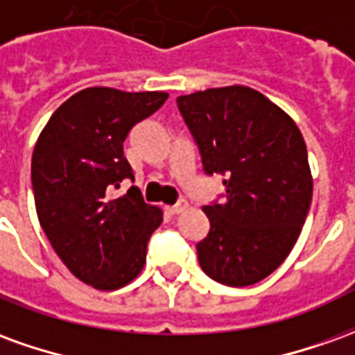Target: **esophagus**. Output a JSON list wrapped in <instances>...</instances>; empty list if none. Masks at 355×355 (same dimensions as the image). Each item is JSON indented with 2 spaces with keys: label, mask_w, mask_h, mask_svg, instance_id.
<instances>
[{
  "label": "esophagus",
  "mask_w": 355,
  "mask_h": 355,
  "mask_svg": "<svg viewBox=\"0 0 355 355\" xmlns=\"http://www.w3.org/2000/svg\"><path fill=\"white\" fill-rule=\"evenodd\" d=\"M188 207V201L186 200H178L175 205H171V207H167V213L169 215H178V213H182L184 209Z\"/></svg>",
  "instance_id": "1"
}]
</instances>
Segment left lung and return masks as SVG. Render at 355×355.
Listing matches in <instances>:
<instances>
[{
    "instance_id": "8db88e82",
    "label": "left lung",
    "mask_w": 355,
    "mask_h": 355,
    "mask_svg": "<svg viewBox=\"0 0 355 355\" xmlns=\"http://www.w3.org/2000/svg\"><path fill=\"white\" fill-rule=\"evenodd\" d=\"M205 175H220L224 200L203 207L211 228L196 245L215 282L247 287L279 266L312 203L308 152L297 123L243 85L177 98Z\"/></svg>"
}]
</instances>
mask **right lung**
Wrapping results in <instances>:
<instances>
[{"instance_id": "obj_1", "label": "right lung", "mask_w": 355, "mask_h": 355, "mask_svg": "<svg viewBox=\"0 0 355 355\" xmlns=\"http://www.w3.org/2000/svg\"><path fill=\"white\" fill-rule=\"evenodd\" d=\"M167 93H125L89 87L51 116L32 155L37 218L60 261L94 289L132 282L146 262L162 211L137 188L112 196L132 169L123 142L135 125L167 101Z\"/></svg>"}]
</instances>
